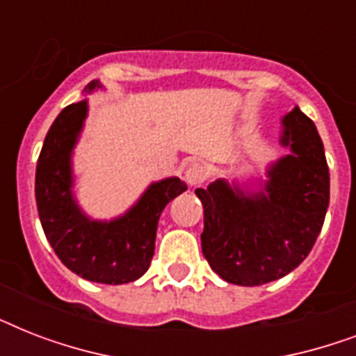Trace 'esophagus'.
Here are the masks:
<instances>
[{
  "label": "esophagus",
  "mask_w": 356,
  "mask_h": 356,
  "mask_svg": "<svg viewBox=\"0 0 356 356\" xmlns=\"http://www.w3.org/2000/svg\"><path fill=\"white\" fill-rule=\"evenodd\" d=\"M207 179V170L203 164L200 162H194V164H190L186 168V172H184V181L188 183V186H200V184L205 183Z\"/></svg>",
  "instance_id": "esophagus-1"
}]
</instances>
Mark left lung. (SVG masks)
<instances>
[{"mask_svg": "<svg viewBox=\"0 0 356 356\" xmlns=\"http://www.w3.org/2000/svg\"><path fill=\"white\" fill-rule=\"evenodd\" d=\"M290 153L268 168L259 192L218 179L195 195L203 203L201 248L223 281L259 286L296 270L310 253L329 207V166L314 122L299 107L282 118Z\"/></svg>", "mask_w": 356, "mask_h": 356, "instance_id": "8db88e82", "label": "left lung"}]
</instances>
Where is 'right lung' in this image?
Segmentation results:
<instances>
[{
  "mask_svg": "<svg viewBox=\"0 0 356 356\" xmlns=\"http://www.w3.org/2000/svg\"><path fill=\"white\" fill-rule=\"evenodd\" d=\"M102 88L92 81L85 92ZM88 114V102L72 103L49 127L36 162L35 195L47 242L68 270L86 281L125 284L144 275L155 253L159 218L164 207L183 194L179 177L147 186L125 214L111 222L92 220L74 197L72 153Z\"/></svg>",
  "mask_w": 356,
  "mask_h": 356,
  "instance_id": "right-lung-1",
  "label": "right lung"
}]
</instances>
